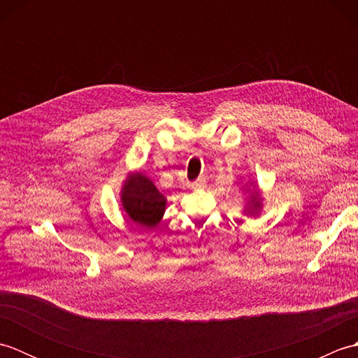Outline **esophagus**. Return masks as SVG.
I'll use <instances>...</instances> for the list:
<instances>
[{"label":"esophagus","mask_w":358,"mask_h":358,"mask_svg":"<svg viewBox=\"0 0 358 358\" xmlns=\"http://www.w3.org/2000/svg\"><path fill=\"white\" fill-rule=\"evenodd\" d=\"M204 186H206V180H204V178H199V180H195L191 183L192 189H201Z\"/></svg>","instance_id":"34e87169"}]
</instances>
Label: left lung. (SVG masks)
Returning <instances> with one entry per match:
<instances>
[{
	"mask_svg": "<svg viewBox=\"0 0 358 358\" xmlns=\"http://www.w3.org/2000/svg\"><path fill=\"white\" fill-rule=\"evenodd\" d=\"M252 201H254V206H252V208H258V201H257V200H255V199H254V200H252Z\"/></svg>",
	"mask_w": 358,
	"mask_h": 358,
	"instance_id": "8db88e82",
	"label": "left lung"
}]
</instances>
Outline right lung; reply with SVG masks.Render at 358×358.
<instances>
[{"instance_id":"obj_1","label":"right lung","mask_w":358,"mask_h":358,"mask_svg":"<svg viewBox=\"0 0 358 358\" xmlns=\"http://www.w3.org/2000/svg\"><path fill=\"white\" fill-rule=\"evenodd\" d=\"M123 208L135 224L154 227L163 217L166 199L143 173H136L126 181L121 194Z\"/></svg>"}]
</instances>
